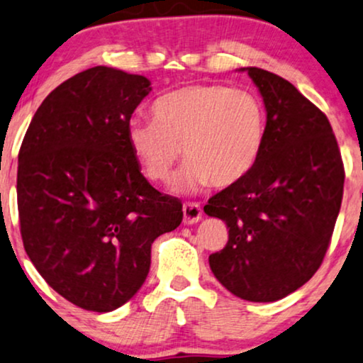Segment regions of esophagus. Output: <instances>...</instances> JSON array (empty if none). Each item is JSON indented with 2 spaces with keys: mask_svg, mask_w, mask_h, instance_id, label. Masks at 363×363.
<instances>
[{
  "mask_svg": "<svg viewBox=\"0 0 363 363\" xmlns=\"http://www.w3.org/2000/svg\"><path fill=\"white\" fill-rule=\"evenodd\" d=\"M182 212H184V224L187 225L196 224V222H199L202 217V209L197 202H186V204L182 206Z\"/></svg>",
  "mask_w": 363,
  "mask_h": 363,
  "instance_id": "esophagus-1",
  "label": "esophagus"
}]
</instances>
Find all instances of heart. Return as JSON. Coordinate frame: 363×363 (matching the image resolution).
<instances>
[{"instance_id": "heart-1", "label": "heart", "mask_w": 363, "mask_h": 363, "mask_svg": "<svg viewBox=\"0 0 363 363\" xmlns=\"http://www.w3.org/2000/svg\"><path fill=\"white\" fill-rule=\"evenodd\" d=\"M265 125L262 101L250 91L189 84L161 96L152 104V121L133 119L128 143L144 176L154 182L167 181L184 152L189 162L174 181V191L196 192L209 184L224 189L257 164Z\"/></svg>"}]
</instances>
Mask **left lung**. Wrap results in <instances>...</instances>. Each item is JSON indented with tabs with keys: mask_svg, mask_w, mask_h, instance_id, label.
<instances>
[{
	"mask_svg": "<svg viewBox=\"0 0 363 363\" xmlns=\"http://www.w3.org/2000/svg\"><path fill=\"white\" fill-rule=\"evenodd\" d=\"M247 71L267 111L257 164L204 206L229 229L209 255L227 291L249 302L296 292L320 267L344 196V162L327 116L294 84L260 67Z\"/></svg>",
	"mask_w": 363,
	"mask_h": 363,
	"instance_id": "1",
	"label": "left lung"
}]
</instances>
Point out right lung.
Masks as SVG:
<instances>
[{
  "instance_id": "add662e5",
  "label": "right lung",
  "mask_w": 363,
  "mask_h": 363,
  "mask_svg": "<svg viewBox=\"0 0 363 363\" xmlns=\"http://www.w3.org/2000/svg\"><path fill=\"white\" fill-rule=\"evenodd\" d=\"M151 81L96 66L69 77L33 116L18 156L21 238L48 286L74 306L111 312L136 294L151 245L182 204L141 174L128 143Z\"/></svg>"
}]
</instances>
